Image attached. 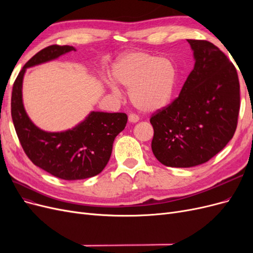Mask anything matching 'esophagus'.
I'll use <instances>...</instances> for the list:
<instances>
[{"label": "esophagus", "instance_id": "1", "mask_svg": "<svg viewBox=\"0 0 253 253\" xmlns=\"http://www.w3.org/2000/svg\"><path fill=\"white\" fill-rule=\"evenodd\" d=\"M138 120H139V117L137 116V115H134V114L128 115V121L131 122V124H136V122H138Z\"/></svg>", "mask_w": 253, "mask_h": 253}]
</instances>
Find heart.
<instances>
[{
	"label": "heart",
	"mask_w": 253,
	"mask_h": 253,
	"mask_svg": "<svg viewBox=\"0 0 253 253\" xmlns=\"http://www.w3.org/2000/svg\"><path fill=\"white\" fill-rule=\"evenodd\" d=\"M111 76L115 83L129 88V100L144 113H154L166 106L176 82V70L171 60L141 50L128 51L119 57ZM108 85L114 94H119L116 84L109 81Z\"/></svg>",
	"instance_id": "obj_1"
}]
</instances>
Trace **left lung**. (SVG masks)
Returning a JSON list of instances; mask_svg holds the SVG:
<instances>
[{"instance_id":"obj_1","label":"left lung","mask_w":253,"mask_h":253,"mask_svg":"<svg viewBox=\"0 0 253 253\" xmlns=\"http://www.w3.org/2000/svg\"><path fill=\"white\" fill-rule=\"evenodd\" d=\"M194 68L179 96L150 119L152 151L167 167L208 162L232 139L240 112V82L234 65L215 45L187 40Z\"/></svg>"}]
</instances>
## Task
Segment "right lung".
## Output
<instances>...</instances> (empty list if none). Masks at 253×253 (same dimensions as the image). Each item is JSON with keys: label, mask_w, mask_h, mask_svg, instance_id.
<instances>
[{"label": "right lung", "mask_w": 253, "mask_h": 253, "mask_svg": "<svg viewBox=\"0 0 253 253\" xmlns=\"http://www.w3.org/2000/svg\"><path fill=\"white\" fill-rule=\"evenodd\" d=\"M72 50L76 48L50 45L36 53L19 73L11 94V117L23 150L34 165L65 180L85 179L100 173L109 163L115 138L127 121L125 113L90 112L73 128L46 132L30 120L22 97L26 70Z\"/></svg>", "instance_id": "right-lung-1"}]
</instances>
